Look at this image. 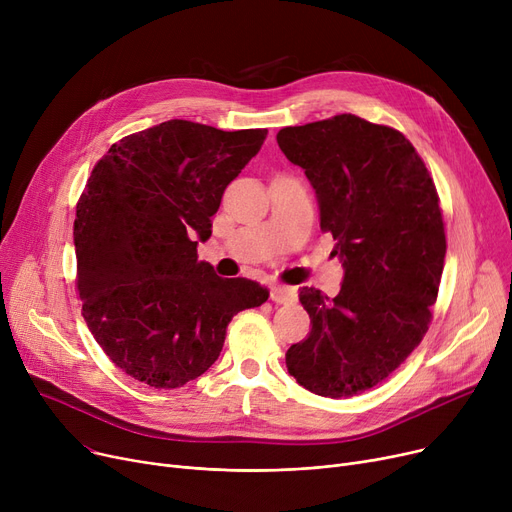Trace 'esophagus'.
Returning <instances> with one entry per match:
<instances>
[{
	"label": "esophagus",
	"mask_w": 512,
	"mask_h": 512,
	"mask_svg": "<svg viewBox=\"0 0 512 512\" xmlns=\"http://www.w3.org/2000/svg\"><path fill=\"white\" fill-rule=\"evenodd\" d=\"M270 297H272V301H276V303H284V305H288V303H294V301H297V288L278 284V286H274V288H272Z\"/></svg>",
	"instance_id": "1"
}]
</instances>
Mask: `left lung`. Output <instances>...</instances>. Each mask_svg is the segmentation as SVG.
Masks as SVG:
<instances>
[{
  "mask_svg": "<svg viewBox=\"0 0 512 512\" xmlns=\"http://www.w3.org/2000/svg\"><path fill=\"white\" fill-rule=\"evenodd\" d=\"M276 139L305 170L344 267L334 299L301 288L311 332L288 348L286 367L313 394L353 396L386 380L427 332L446 255L436 186L405 134L353 114Z\"/></svg>",
  "mask_w": 512,
  "mask_h": 512,
  "instance_id": "1",
  "label": "left lung"
}]
</instances>
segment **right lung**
<instances>
[{
    "instance_id": "obj_1",
    "label": "right lung",
    "mask_w": 512,
    "mask_h": 512,
    "mask_svg": "<svg viewBox=\"0 0 512 512\" xmlns=\"http://www.w3.org/2000/svg\"><path fill=\"white\" fill-rule=\"evenodd\" d=\"M265 137L168 120L128 134L93 168L76 205V288L93 338L130 378L166 390L199 378L232 317L270 297L197 259L226 186Z\"/></svg>"
}]
</instances>
